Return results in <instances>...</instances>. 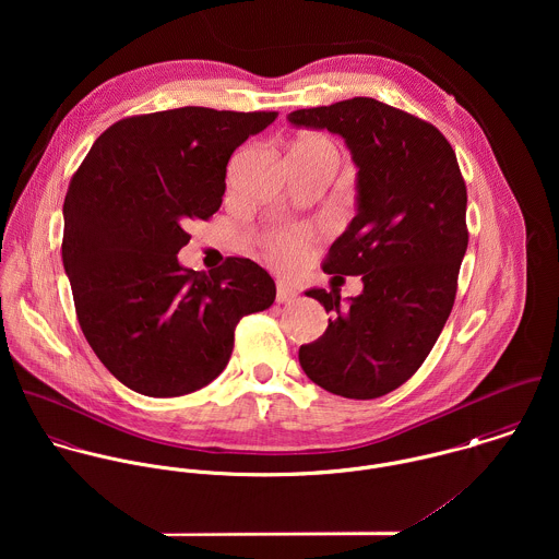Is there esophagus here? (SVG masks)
Instances as JSON below:
<instances>
[{"label":"esophagus","mask_w":559,"mask_h":559,"mask_svg":"<svg viewBox=\"0 0 559 559\" xmlns=\"http://www.w3.org/2000/svg\"><path fill=\"white\" fill-rule=\"evenodd\" d=\"M297 290L290 286V284H286V282H277V295H275V299H277V304H290V301H295L297 299Z\"/></svg>","instance_id":"1"}]
</instances>
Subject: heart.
Wrapping results in <instances>:
<instances>
[{
    "label": "heart",
    "mask_w": 559,
    "mask_h": 559,
    "mask_svg": "<svg viewBox=\"0 0 559 559\" xmlns=\"http://www.w3.org/2000/svg\"><path fill=\"white\" fill-rule=\"evenodd\" d=\"M299 144H308V146H314V148L335 155L333 144L324 135H310ZM310 239H312V230L306 226L273 228L264 235L262 249H264L266 260L271 264H275L277 269H295L304 260V255L310 247Z\"/></svg>",
    "instance_id": "obj_1"
}]
</instances>
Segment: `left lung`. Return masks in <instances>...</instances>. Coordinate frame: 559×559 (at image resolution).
<instances>
[{
    "instance_id": "1",
    "label": "left lung",
    "mask_w": 559,
    "mask_h": 559,
    "mask_svg": "<svg viewBox=\"0 0 559 559\" xmlns=\"http://www.w3.org/2000/svg\"><path fill=\"white\" fill-rule=\"evenodd\" d=\"M288 120L342 135L359 167L357 215L322 271L361 275L364 293L348 308L335 288L306 293L331 319L299 348V364L335 396L381 399L417 372L452 312L469 242L465 178L435 124L377 98L297 109Z\"/></svg>"
}]
</instances>
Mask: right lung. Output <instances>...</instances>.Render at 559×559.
Returning a JSON list of instances; mask_svg holds the SVG:
<instances>
[{"label":"right lung","instance_id":"right-lung-1","mask_svg":"<svg viewBox=\"0 0 559 559\" xmlns=\"http://www.w3.org/2000/svg\"><path fill=\"white\" fill-rule=\"evenodd\" d=\"M275 111L180 107L129 116L92 144L64 200L62 260L81 331L129 390L174 399L230 361L239 320L275 301V282L230 255L200 273L178 264L189 222L222 206L233 153Z\"/></svg>","mask_w":559,"mask_h":559}]
</instances>
